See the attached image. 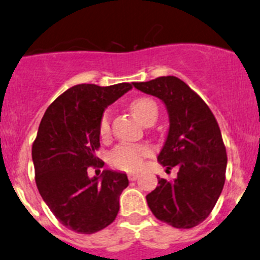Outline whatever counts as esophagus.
I'll list each match as a JSON object with an SVG mask.
<instances>
[{
  "mask_svg": "<svg viewBox=\"0 0 260 260\" xmlns=\"http://www.w3.org/2000/svg\"><path fill=\"white\" fill-rule=\"evenodd\" d=\"M138 174L137 173H131V174H128V179H129L131 181H135V180H137L138 179Z\"/></svg>",
  "mask_w": 260,
  "mask_h": 260,
  "instance_id": "1",
  "label": "esophagus"
}]
</instances>
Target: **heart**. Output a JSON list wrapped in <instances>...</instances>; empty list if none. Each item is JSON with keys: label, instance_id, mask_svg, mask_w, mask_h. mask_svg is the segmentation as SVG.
<instances>
[{"label": "heart", "instance_id": "obj_1", "mask_svg": "<svg viewBox=\"0 0 260 260\" xmlns=\"http://www.w3.org/2000/svg\"><path fill=\"white\" fill-rule=\"evenodd\" d=\"M131 109L138 120L145 125L153 124L158 115V108L151 98H137L131 103ZM99 132L103 138L110 135V115L104 113L100 119ZM152 153V148L147 145H131L122 143L113 148L109 153V162L114 168L124 171H136L142 168L145 157Z\"/></svg>", "mask_w": 260, "mask_h": 260}]
</instances>
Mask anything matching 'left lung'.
Wrapping results in <instances>:
<instances>
[{
    "label": "left lung",
    "mask_w": 260,
    "mask_h": 260,
    "mask_svg": "<svg viewBox=\"0 0 260 260\" xmlns=\"http://www.w3.org/2000/svg\"><path fill=\"white\" fill-rule=\"evenodd\" d=\"M158 98L169 114V132L157 160L166 170L179 169L174 180L158 178L146 196L157 220L176 229H191L210 216L225 184L228 155L220 127L208 105L175 76L132 82Z\"/></svg>",
    "instance_id": "obj_1"
}]
</instances>
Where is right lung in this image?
Masks as SVG:
<instances>
[{"mask_svg": "<svg viewBox=\"0 0 260 260\" xmlns=\"http://www.w3.org/2000/svg\"><path fill=\"white\" fill-rule=\"evenodd\" d=\"M127 82L72 86L45 110L32 143L35 183L43 201L63 226L94 234L109 226L128 186L127 174L104 170L90 178V166L103 168L99 124L105 108L129 91Z\"/></svg>", "mask_w": 260, "mask_h": 260, "instance_id": "obj_1", "label": "right lung"}]
</instances>
